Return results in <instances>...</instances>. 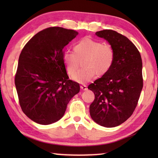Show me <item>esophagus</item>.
<instances>
[{
  "mask_svg": "<svg viewBox=\"0 0 158 158\" xmlns=\"http://www.w3.org/2000/svg\"><path fill=\"white\" fill-rule=\"evenodd\" d=\"M80 88H81V89L82 90H87V89H88V88H87V86L85 85H81V86H80Z\"/></svg>",
  "mask_w": 158,
  "mask_h": 158,
  "instance_id": "obj_1",
  "label": "esophagus"
}]
</instances>
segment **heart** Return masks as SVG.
<instances>
[{
    "label": "heart",
    "mask_w": 158,
    "mask_h": 158,
    "mask_svg": "<svg viewBox=\"0 0 158 158\" xmlns=\"http://www.w3.org/2000/svg\"><path fill=\"white\" fill-rule=\"evenodd\" d=\"M115 51L111 45L98 40L85 37L74 47V52L67 51L63 54L68 75L80 83L88 82L96 75L102 77L108 73L113 64ZM82 62L83 68L76 73Z\"/></svg>",
    "instance_id": "obj_1"
}]
</instances>
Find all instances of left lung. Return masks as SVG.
I'll return each instance as SVG.
<instances>
[{
    "instance_id": "1",
    "label": "left lung",
    "mask_w": 158,
    "mask_h": 158,
    "mask_svg": "<svg viewBox=\"0 0 158 158\" xmlns=\"http://www.w3.org/2000/svg\"><path fill=\"white\" fill-rule=\"evenodd\" d=\"M113 46L115 60L109 71L88 86L95 98L89 106L92 119L99 125L113 127L132 115L143 89L142 59L126 36L112 30L96 32Z\"/></svg>"
}]
</instances>
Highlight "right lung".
Listing matches in <instances>:
<instances>
[{
	"label": "right lung",
	"mask_w": 158,
	"mask_h": 158,
	"mask_svg": "<svg viewBox=\"0 0 158 158\" xmlns=\"http://www.w3.org/2000/svg\"><path fill=\"white\" fill-rule=\"evenodd\" d=\"M78 32L61 27L39 32L23 47L19 57L15 84L22 111L39 124L60 119L78 83L69 79L63 61V49Z\"/></svg>",
	"instance_id": "1"
}]
</instances>
